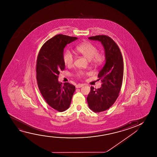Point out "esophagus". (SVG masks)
<instances>
[{
  "label": "esophagus",
  "mask_w": 157,
  "mask_h": 157,
  "mask_svg": "<svg viewBox=\"0 0 157 157\" xmlns=\"http://www.w3.org/2000/svg\"><path fill=\"white\" fill-rule=\"evenodd\" d=\"M83 86H84L83 84H78V85H77L75 86V87L77 88H79L82 87Z\"/></svg>",
  "instance_id": "1"
}]
</instances>
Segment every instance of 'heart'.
I'll return each mask as SVG.
<instances>
[{"mask_svg": "<svg viewBox=\"0 0 157 157\" xmlns=\"http://www.w3.org/2000/svg\"><path fill=\"white\" fill-rule=\"evenodd\" d=\"M76 51L90 60L93 64L99 65L103 60V55L98 52L97 48L90 42H84L78 45L75 48ZM63 60L65 66L70 67L74 63V57L71 52L66 50L63 54ZM86 71L79 70L76 73V76L78 78L83 77L87 74Z\"/></svg>", "mask_w": 157, "mask_h": 157, "instance_id": "heart-1", "label": "heart"}]
</instances>
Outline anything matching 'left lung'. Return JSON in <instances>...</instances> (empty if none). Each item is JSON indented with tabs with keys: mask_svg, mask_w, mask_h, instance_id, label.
<instances>
[{
	"mask_svg": "<svg viewBox=\"0 0 157 157\" xmlns=\"http://www.w3.org/2000/svg\"><path fill=\"white\" fill-rule=\"evenodd\" d=\"M88 39L101 42L105 51V64L98 75L102 86L98 89L91 86L87 98L90 109L100 113L108 109L118 98L122 84L123 60L118 45L110 37L102 35Z\"/></svg>",
	"mask_w": 157,
	"mask_h": 157,
	"instance_id": "1",
	"label": "left lung"
}]
</instances>
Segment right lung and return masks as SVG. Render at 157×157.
I'll return each mask as SVG.
<instances>
[{
  "label": "right lung",
  "mask_w": 157,
  "mask_h": 157,
  "mask_svg": "<svg viewBox=\"0 0 157 157\" xmlns=\"http://www.w3.org/2000/svg\"><path fill=\"white\" fill-rule=\"evenodd\" d=\"M76 37L55 35L44 43L36 60V79L41 94L54 109L62 112L69 108L75 90L69 82L63 85L58 81L59 71L65 69L63 60L64 49L67 44L77 40Z\"/></svg>",
  "instance_id": "obj_1"
}]
</instances>
